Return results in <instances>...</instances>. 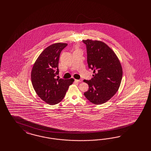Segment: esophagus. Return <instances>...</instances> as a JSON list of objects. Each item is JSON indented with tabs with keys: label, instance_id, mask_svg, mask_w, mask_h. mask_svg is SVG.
I'll use <instances>...</instances> for the list:
<instances>
[{
	"label": "esophagus",
	"instance_id": "esophagus-1",
	"mask_svg": "<svg viewBox=\"0 0 151 151\" xmlns=\"http://www.w3.org/2000/svg\"><path fill=\"white\" fill-rule=\"evenodd\" d=\"M75 81H76V82H81L82 81V80L81 79H80V80H75Z\"/></svg>",
	"mask_w": 151,
	"mask_h": 151
}]
</instances>
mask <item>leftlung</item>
Returning a JSON list of instances; mask_svg holds the SVG:
<instances>
[{"mask_svg":"<svg viewBox=\"0 0 151 151\" xmlns=\"http://www.w3.org/2000/svg\"><path fill=\"white\" fill-rule=\"evenodd\" d=\"M86 46L89 69L93 70V78L84 80L88 90L84 93L87 100L95 105L105 103L119 90L122 78V69L114 51L104 42L87 39Z\"/></svg>","mask_w":151,"mask_h":151,"instance_id":"obj_1","label":"left lung"}]
</instances>
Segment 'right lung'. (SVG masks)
Instances as JSON below:
<instances>
[{"label": "right lung", "instance_id": "1", "mask_svg": "<svg viewBox=\"0 0 151 151\" xmlns=\"http://www.w3.org/2000/svg\"><path fill=\"white\" fill-rule=\"evenodd\" d=\"M66 43L52 44L43 51L32 67L31 78L37 95L47 104L54 105L61 102L65 96L73 78H56L59 75V61Z\"/></svg>", "mask_w": 151, "mask_h": 151}]
</instances>
